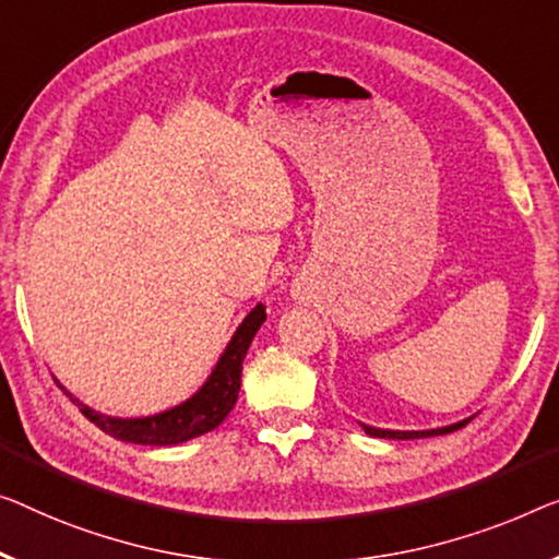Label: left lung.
Returning a JSON list of instances; mask_svg holds the SVG:
<instances>
[{
	"mask_svg": "<svg viewBox=\"0 0 559 559\" xmlns=\"http://www.w3.org/2000/svg\"><path fill=\"white\" fill-rule=\"evenodd\" d=\"M472 419V416H469ZM456 421V424H449V427H437V429H421V431H399V429H379V427H369V424H361L364 431L369 437H381V439H419V437H439V435H449V431L464 427L466 421Z\"/></svg>",
	"mask_w": 559,
	"mask_h": 559,
	"instance_id": "8db88e82",
	"label": "left lung"
}]
</instances>
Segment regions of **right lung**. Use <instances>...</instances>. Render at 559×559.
<instances>
[{
    "label": "right lung",
    "instance_id": "right-lung-1",
    "mask_svg": "<svg viewBox=\"0 0 559 559\" xmlns=\"http://www.w3.org/2000/svg\"><path fill=\"white\" fill-rule=\"evenodd\" d=\"M265 321V308L263 304H255L251 313L240 321V326L233 333L228 341L226 352L221 354L218 364L211 371V377L205 379V384L200 386L193 396L180 402L178 406H170L160 414L150 416H132V419H122V416H107L95 409H90L87 404H82L80 399H74L70 391L64 389V394H70L74 404L80 406V412L87 416L90 421L120 441H132V444H145V447H170L182 444L205 431H213L218 424L226 419L233 406H236L238 391H240V371H243V359L248 354V346L255 336V331L261 329Z\"/></svg>",
    "mask_w": 559,
    "mask_h": 559
}]
</instances>
